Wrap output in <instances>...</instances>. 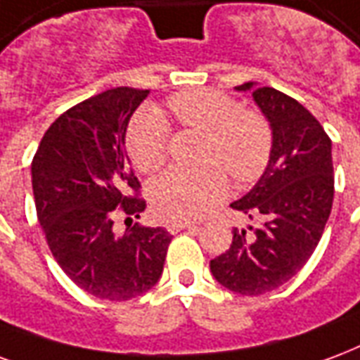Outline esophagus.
Masks as SVG:
<instances>
[{"label":"esophagus","instance_id":"1","mask_svg":"<svg viewBox=\"0 0 360 360\" xmlns=\"http://www.w3.org/2000/svg\"><path fill=\"white\" fill-rule=\"evenodd\" d=\"M191 226H195V224L190 222V220H169V222H167V230H169L170 234H176V232H180L184 228Z\"/></svg>","mask_w":360,"mask_h":360}]
</instances>
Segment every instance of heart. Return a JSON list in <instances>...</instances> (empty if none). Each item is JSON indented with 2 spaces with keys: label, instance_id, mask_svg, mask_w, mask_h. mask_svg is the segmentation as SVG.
Here are the masks:
<instances>
[{
  "label": "heart",
  "instance_id": "1",
  "mask_svg": "<svg viewBox=\"0 0 360 360\" xmlns=\"http://www.w3.org/2000/svg\"><path fill=\"white\" fill-rule=\"evenodd\" d=\"M170 112L184 128L205 134L199 170L170 169L149 188L155 212L162 219H199L228 193V172L236 182H253L270 162L274 134L263 112L241 109L222 91L184 90L169 97ZM170 126L161 112H136L126 130V149L141 172L161 169L169 157Z\"/></svg>",
  "mask_w": 360,
  "mask_h": 360
}]
</instances>
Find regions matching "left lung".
Segmentation results:
<instances>
[{
  "label": "left lung",
  "instance_id": "left-lung-1",
  "mask_svg": "<svg viewBox=\"0 0 360 360\" xmlns=\"http://www.w3.org/2000/svg\"><path fill=\"white\" fill-rule=\"evenodd\" d=\"M257 105L274 134L270 162L255 188L232 209L261 217V228H234L232 245L211 261L212 276L241 295H261L284 285L311 259L334 201L332 140L297 99L253 82Z\"/></svg>",
  "mask_w": 360,
  "mask_h": 360
}]
</instances>
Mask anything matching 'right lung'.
<instances>
[{
  "instance_id": "obj_1",
  "label": "right lung",
  "mask_w": 360,
  "mask_h": 360,
  "mask_svg": "<svg viewBox=\"0 0 360 360\" xmlns=\"http://www.w3.org/2000/svg\"><path fill=\"white\" fill-rule=\"evenodd\" d=\"M148 94L120 86L76 103L47 128L32 159L38 222L55 261L78 288L109 301L151 290L172 240L165 228H112L119 214L132 222L146 209L124 134Z\"/></svg>"
}]
</instances>
